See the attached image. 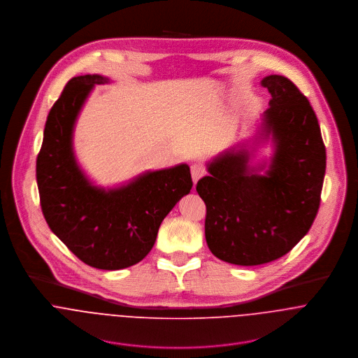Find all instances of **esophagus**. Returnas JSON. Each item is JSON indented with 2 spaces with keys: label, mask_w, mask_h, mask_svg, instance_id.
<instances>
[{
  "label": "esophagus",
  "mask_w": 358,
  "mask_h": 358,
  "mask_svg": "<svg viewBox=\"0 0 358 358\" xmlns=\"http://www.w3.org/2000/svg\"><path fill=\"white\" fill-rule=\"evenodd\" d=\"M190 171H192V178H193V182H194V183H197V182L204 176L205 173H206L205 166L204 165H201V164H193L192 168H190Z\"/></svg>",
  "instance_id": "esophagus-1"
}]
</instances>
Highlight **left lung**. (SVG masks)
Wrapping results in <instances>:
<instances>
[{
    "instance_id": "left-lung-1",
    "label": "left lung",
    "mask_w": 358,
    "mask_h": 358,
    "mask_svg": "<svg viewBox=\"0 0 358 358\" xmlns=\"http://www.w3.org/2000/svg\"><path fill=\"white\" fill-rule=\"evenodd\" d=\"M270 107L263 132L275 152L266 175L248 166L245 150L227 152L208 165L197 183L206 206L205 238L220 260L256 266L288 254L310 230L321 201L327 153L317 115L287 77L262 80Z\"/></svg>"
}]
</instances>
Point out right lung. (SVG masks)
<instances>
[{"label": "right lung", "instance_id": "right-lung-1", "mask_svg": "<svg viewBox=\"0 0 358 358\" xmlns=\"http://www.w3.org/2000/svg\"><path fill=\"white\" fill-rule=\"evenodd\" d=\"M104 83L102 76L87 74L66 84L48 114L36 171L52 231L85 264L120 270L152 251L161 222L193 182L186 164L148 172L108 192L87 180L73 153V128L91 90Z\"/></svg>", "mask_w": 358, "mask_h": 358}]
</instances>
